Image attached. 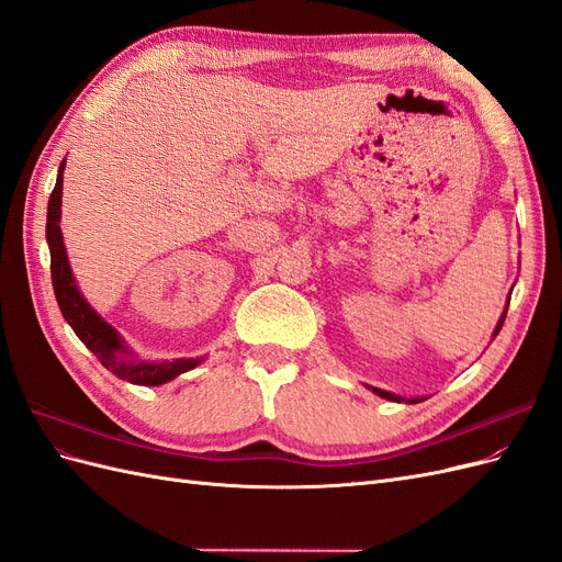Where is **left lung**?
<instances>
[{"mask_svg":"<svg viewBox=\"0 0 562 562\" xmlns=\"http://www.w3.org/2000/svg\"><path fill=\"white\" fill-rule=\"evenodd\" d=\"M506 312H508V304H506ZM506 312H504V316L499 318V323H497V330H495V337H497V333L502 330V326H504V318H506ZM368 389H372V394H378V396H382V398H389V401H398V403H419V401H424V398H405V396H396V394H389V391H382V389H378V386H368Z\"/></svg>","mask_w":562,"mask_h":562,"instance_id":"8db88e82","label":"left lung"}]
</instances>
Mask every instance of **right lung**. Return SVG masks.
I'll use <instances>...</instances> for the list:
<instances>
[{"mask_svg": "<svg viewBox=\"0 0 562 562\" xmlns=\"http://www.w3.org/2000/svg\"><path fill=\"white\" fill-rule=\"evenodd\" d=\"M63 171L65 161L58 168V178L54 192L48 196V213H46V241L50 250V281H54V293L58 300V307L63 318L70 323L75 335L81 339L87 349H91L98 361L103 363L110 372L119 380H126L133 384L143 386H159L176 380L180 372H187L196 368L201 359H176V361H119L122 353H133L124 345L122 335H119L110 323L100 316L91 304L83 300L79 288L75 283L72 269L67 265V252L63 246V234H60V196H63Z\"/></svg>", "mask_w": 562, "mask_h": 562, "instance_id": "add662e5", "label": "right lung"}]
</instances>
